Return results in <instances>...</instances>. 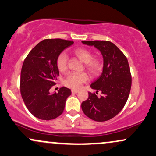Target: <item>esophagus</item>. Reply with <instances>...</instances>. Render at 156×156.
<instances>
[{"label":"esophagus","mask_w":156,"mask_h":156,"mask_svg":"<svg viewBox=\"0 0 156 156\" xmlns=\"http://www.w3.org/2000/svg\"><path fill=\"white\" fill-rule=\"evenodd\" d=\"M78 90H77V89H72V93L73 94H76V93H78Z\"/></svg>","instance_id":"esophagus-1"}]
</instances>
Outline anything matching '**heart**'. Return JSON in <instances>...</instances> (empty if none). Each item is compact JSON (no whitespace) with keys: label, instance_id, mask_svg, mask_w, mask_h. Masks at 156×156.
I'll return each instance as SVG.
<instances>
[{"label":"heart","instance_id":"heart-1","mask_svg":"<svg viewBox=\"0 0 156 156\" xmlns=\"http://www.w3.org/2000/svg\"><path fill=\"white\" fill-rule=\"evenodd\" d=\"M73 55L84 63V68L92 76H97L101 72L103 67V60L100 57H93V53L88 48H77L73 50ZM68 64L67 55L65 53H61L56 59V66L61 73L67 70ZM89 80V76L86 73H70L67 75L64 80L66 87L73 89L80 88L82 84Z\"/></svg>","mask_w":156,"mask_h":156}]
</instances>
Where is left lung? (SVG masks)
<instances>
[{"mask_svg": "<svg viewBox=\"0 0 156 156\" xmlns=\"http://www.w3.org/2000/svg\"><path fill=\"white\" fill-rule=\"evenodd\" d=\"M87 45H94L103 57L101 76L91 84L95 93L89 92V98L81 103L86 116L97 122H104L114 117L125 106L131 88V74L128 59L124 53L109 41H83Z\"/></svg>", "mask_w": 156, "mask_h": 156, "instance_id": "left-lung-1", "label": "left lung"}]
</instances>
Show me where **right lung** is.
Masks as SVG:
<instances>
[{
    "mask_svg": "<svg viewBox=\"0 0 156 156\" xmlns=\"http://www.w3.org/2000/svg\"><path fill=\"white\" fill-rule=\"evenodd\" d=\"M73 44V41L62 39H44L25 58L20 74L21 96L26 108L38 119L51 120L64 112L70 89L62 87L54 94L49 90L59 75L57 57Z\"/></svg>",
    "mask_w": 156,
    "mask_h": 156,
    "instance_id": "1",
    "label": "right lung"
}]
</instances>
